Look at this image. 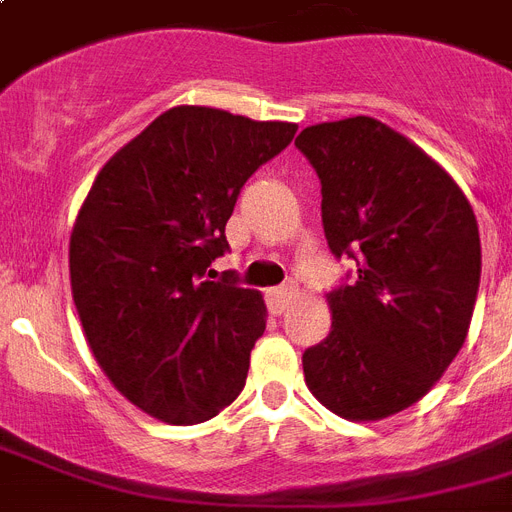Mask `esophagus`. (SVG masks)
<instances>
[{"instance_id": "obj_1", "label": "esophagus", "mask_w": 512, "mask_h": 512, "mask_svg": "<svg viewBox=\"0 0 512 512\" xmlns=\"http://www.w3.org/2000/svg\"><path fill=\"white\" fill-rule=\"evenodd\" d=\"M297 297V287L295 284H284V287H276L268 292V305H271L273 313H284L289 311V305H292V300Z\"/></svg>"}]
</instances>
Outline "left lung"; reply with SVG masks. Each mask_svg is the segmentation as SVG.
Segmentation results:
<instances>
[{
	"label": "left lung",
	"mask_w": 512,
	"mask_h": 512,
	"mask_svg": "<svg viewBox=\"0 0 512 512\" xmlns=\"http://www.w3.org/2000/svg\"><path fill=\"white\" fill-rule=\"evenodd\" d=\"M295 146L321 180V220L353 284L329 292L332 329L303 353L305 385L342 420L417 404L468 337L481 239L452 175L372 116L305 127Z\"/></svg>",
	"instance_id": "left-lung-1"
}]
</instances>
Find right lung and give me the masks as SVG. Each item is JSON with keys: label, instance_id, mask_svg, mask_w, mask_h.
Segmentation results:
<instances>
[{"label": "right lung", "instance_id": "add662e5", "mask_svg": "<svg viewBox=\"0 0 512 512\" xmlns=\"http://www.w3.org/2000/svg\"><path fill=\"white\" fill-rule=\"evenodd\" d=\"M295 132L175 106L103 164L76 215L68 271L84 337L114 388L156 420H212L247 382L263 295L207 281V268L228 249L241 185Z\"/></svg>", "mask_w": 512, "mask_h": 512}]
</instances>
